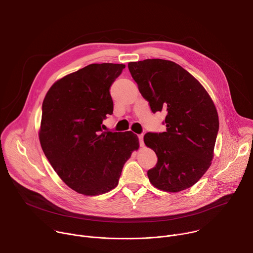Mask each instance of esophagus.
I'll list each match as a JSON object with an SVG mask.
<instances>
[{
  "label": "esophagus",
  "mask_w": 253,
  "mask_h": 253,
  "mask_svg": "<svg viewBox=\"0 0 253 253\" xmlns=\"http://www.w3.org/2000/svg\"><path fill=\"white\" fill-rule=\"evenodd\" d=\"M138 138H139V143H140V146H144V142H143V134H140L138 135Z\"/></svg>",
  "instance_id": "esophagus-1"
}]
</instances>
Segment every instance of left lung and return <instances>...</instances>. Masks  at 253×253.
<instances>
[{"instance_id": "1", "label": "left lung", "mask_w": 253, "mask_h": 253, "mask_svg": "<svg viewBox=\"0 0 253 253\" xmlns=\"http://www.w3.org/2000/svg\"><path fill=\"white\" fill-rule=\"evenodd\" d=\"M128 68L153 113L165 112L166 132L147 133L158 157L147 175L166 192L193 186L211 165L219 129L217 110L204 87L185 69L162 59L130 62Z\"/></svg>"}]
</instances>
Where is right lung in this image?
Returning <instances> with one entry per match:
<instances>
[{
  "label": "right lung",
  "instance_id": "obj_1",
  "mask_svg": "<svg viewBox=\"0 0 253 253\" xmlns=\"http://www.w3.org/2000/svg\"><path fill=\"white\" fill-rule=\"evenodd\" d=\"M123 64H91L55 82L42 105L39 138L50 164L78 193L95 196L114 189L125 162L139 148L131 131L103 132L113 114L110 87Z\"/></svg>",
  "mask_w": 253,
  "mask_h": 253
}]
</instances>
